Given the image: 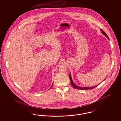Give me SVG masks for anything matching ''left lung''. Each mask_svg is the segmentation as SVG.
Returning a JSON list of instances; mask_svg holds the SVG:
<instances>
[{
  "mask_svg": "<svg viewBox=\"0 0 121 121\" xmlns=\"http://www.w3.org/2000/svg\"><path fill=\"white\" fill-rule=\"evenodd\" d=\"M100 30H101V32L103 33V34L104 35H105V36H106V37L108 39H109V38H108V36L106 34V33L104 31V30H102V29H100ZM69 79H70V82H71V84L72 85V86H73L75 88L78 89H82V90L91 89H93V88H94L96 87V86H98V85H97V86H92V87H80V86H78L76 85V84H75L73 83V80H72V78H71V74H69Z\"/></svg>",
  "mask_w": 121,
  "mask_h": 121,
  "instance_id": "obj_1",
  "label": "left lung"
}]
</instances>
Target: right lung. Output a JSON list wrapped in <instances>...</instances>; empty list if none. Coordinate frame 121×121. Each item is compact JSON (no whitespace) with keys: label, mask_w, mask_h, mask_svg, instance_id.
<instances>
[{"label":"right lung","mask_w":121,"mask_h":121,"mask_svg":"<svg viewBox=\"0 0 121 121\" xmlns=\"http://www.w3.org/2000/svg\"><path fill=\"white\" fill-rule=\"evenodd\" d=\"M52 86H51V87H52Z\"/></svg>","instance_id":"1"}]
</instances>
